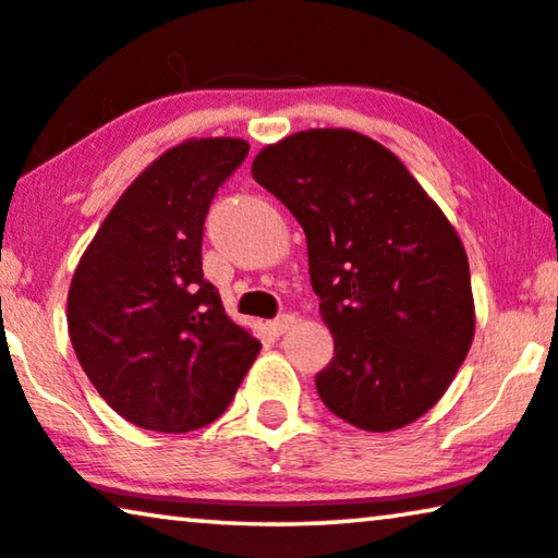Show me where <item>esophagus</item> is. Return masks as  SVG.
I'll return each instance as SVG.
<instances>
[{"instance_id": "obj_1", "label": "esophagus", "mask_w": 558, "mask_h": 558, "mask_svg": "<svg viewBox=\"0 0 558 558\" xmlns=\"http://www.w3.org/2000/svg\"><path fill=\"white\" fill-rule=\"evenodd\" d=\"M293 324H295V316H288V313H286V316L270 320L268 331H270L272 336H282L286 331H290V328H293Z\"/></svg>"}]
</instances>
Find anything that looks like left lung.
Instances as JSON below:
<instances>
[{
  "instance_id": "left-lung-1",
  "label": "left lung",
  "mask_w": 558,
  "mask_h": 558,
  "mask_svg": "<svg viewBox=\"0 0 558 558\" xmlns=\"http://www.w3.org/2000/svg\"><path fill=\"white\" fill-rule=\"evenodd\" d=\"M255 182L308 242L311 286L333 336L316 389L336 417L391 433L439 402L475 333L465 247L389 148L349 129L265 146Z\"/></svg>"
}]
</instances>
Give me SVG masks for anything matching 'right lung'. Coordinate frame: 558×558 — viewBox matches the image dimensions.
Masks as SVG:
<instances>
[{"mask_svg":"<svg viewBox=\"0 0 558 558\" xmlns=\"http://www.w3.org/2000/svg\"><path fill=\"white\" fill-rule=\"evenodd\" d=\"M247 151L242 138L169 148L121 194L77 263L70 341L131 425L171 435L209 425L260 351L202 272L209 204Z\"/></svg>","mask_w":558,"mask_h":558,"instance_id":"right-lung-1","label":"right lung"}]
</instances>
